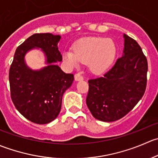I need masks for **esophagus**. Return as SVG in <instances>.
<instances>
[{"label":"esophagus","instance_id":"esophagus-1","mask_svg":"<svg viewBox=\"0 0 158 158\" xmlns=\"http://www.w3.org/2000/svg\"><path fill=\"white\" fill-rule=\"evenodd\" d=\"M82 79H83V77H82V76L81 74H79V73H77V74L75 75V80L77 82V81H82Z\"/></svg>","mask_w":158,"mask_h":158}]
</instances>
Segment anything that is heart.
Segmentation results:
<instances>
[{"label": "heart", "mask_w": 158, "mask_h": 158, "mask_svg": "<svg viewBox=\"0 0 158 158\" xmlns=\"http://www.w3.org/2000/svg\"><path fill=\"white\" fill-rule=\"evenodd\" d=\"M116 56V47L111 40L101 37H85L76 41L73 51L66 49L63 54L64 61L70 66L81 62L88 63L89 69L99 74L109 69Z\"/></svg>", "instance_id": "obj_1"}]
</instances>
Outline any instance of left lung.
Returning <instances> with one entry per match:
<instances>
[{"mask_svg":"<svg viewBox=\"0 0 158 158\" xmlns=\"http://www.w3.org/2000/svg\"><path fill=\"white\" fill-rule=\"evenodd\" d=\"M122 56L102 77L89 80L86 105L95 118L114 122L141 100L147 85L148 61L138 43L123 35Z\"/></svg>","mask_w":158,"mask_h":158,"instance_id":"8db88e82","label":"left lung"}]
</instances>
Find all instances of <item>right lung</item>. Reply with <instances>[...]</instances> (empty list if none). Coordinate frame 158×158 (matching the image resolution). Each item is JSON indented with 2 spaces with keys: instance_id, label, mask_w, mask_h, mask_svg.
<instances>
[{
  "instance_id": "obj_1",
  "label": "right lung",
  "mask_w": 158,
  "mask_h": 158,
  "mask_svg": "<svg viewBox=\"0 0 158 158\" xmlns=\"http://www.w3.org/2000/svg\"><path fill=\"white\" fill-rule=\"evenodd\" d=\"M60 39V35L36 33L14 53L9 72L11 99L19 112L33 123L44 125L56 118L63 94L74 80L73 74H66L56 65L62 61L58 49ZM34 48L44 52L47 67L32 70L26 65L25 56Z\"/></svg>"
}]
</instances>
